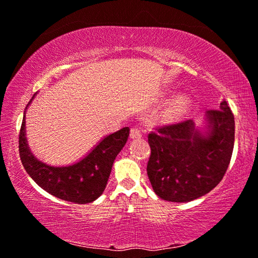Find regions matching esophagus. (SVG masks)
I'll return each mask as SVG.
<instances>
[{
    "label": "esophagus",
    "mask_w": 258,
    "mask_h": 258,
    "mask_svg": "<svg viewBox=\"0 0 258 258\" xmlns=\"http://www.w3.org/2000/svg\"><path fill=\"white\" fill-rule=\"evenodd\" d=\"M130 137H131V139H139V138H141V137H142V131H141V128H139V127L131 128Z\"/></svg>",
    "instance_id": "obj_1"
}]
</instances>
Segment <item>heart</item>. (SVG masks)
<instances>
[{
	"mask_svg": "<svg viewBox=\"0 0 258 258\" xmlns=\"http://www.w3.org/2000/svg\"><path fill=\"white\" fill-rule=\"evenodd\" d=\"M190 108V100L187 96H178L171 102L166 110V118L170 120H175L186 114Z\"/></svg>",
	"mask_w": 258,
	"mask_h": 258,
	"instance_id": "obj_1",
	"label": "heart"
}]
</instances>
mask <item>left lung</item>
<instances>
[{"instance_id": "1", "label": "left lung", "mask_w": 258, "mask_h": 258, "mask_svg": "<svg viewBox=\"0 0 258 258\" xmlns=\"http://www.w3.org/2000/svg\"><path fill=\"white\" fill-rule=\"evenodd\" d=\"M207 132L193 120L157 127L148 136L147 173L155 193L170 202H189L218 185L234 147V116L227 102L207 111Z\"/></svg>"}]
</instances>
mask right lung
<instances>
[{"instance_id": "add662e5", "label": "right lung", "mask_w": 258, "mask_h": 258, "mask_svg": "<svg viewBox=\"0 0 258 258\" xmlns=\"http://www.w3.org/2000/svg\"><path fill=\"white\" fill-rule=\"evenodd\" d=\"M25 136L24 112L19 132V156L30 177L42 189L56 198L85 204L95 201L104 191L114 159L127 141L130 128L124 127L105 137L87 156L68 166H50L40 162L31 153Z\"/></svg>"}]
</instances>
